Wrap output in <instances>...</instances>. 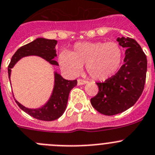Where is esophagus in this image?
Masks as SVG:
<instances>
[{"instance_id":"34e87169","label":"esophagus","mask_w":155,"mask_h":155,"mask_svg":"<svg viewBox=\"0 0 155 155\" xmlns=\"http://www.w3.org/2000/svg\"><path fill=\"white\" fill-rule=\"evenodd\" d=\"M77 82H78V85H79V86H81V85L86 84V83H87V82H88L86 80H82V79H78Z\"/></svg>"}]
</instances>
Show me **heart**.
<instances>
[{
  "instance_id": "b5f03b06",
  "label": "heart",
  "mask_w": 155,
  "mask_h": 155,
  "mask_svg": "<svg viewBox=\"0 0 155 155\" xmlns=\"http://www.w3.org/2000/svg\"><path fill=\"white\" fill-rule=\"evenodd\" d=\"M123 58L121 47L115 42H79L72 52L59 56L62 69L73 76L79 74L86 64L88 74L94 80L105 81L115 76Z\"/></svg>"
}]
</instances>
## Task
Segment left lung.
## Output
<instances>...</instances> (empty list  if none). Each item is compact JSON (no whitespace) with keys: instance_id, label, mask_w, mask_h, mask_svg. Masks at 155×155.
Instances as JSON below:
<instances>
[{"instance_id":"obj_1","label":"left lung","mask_w":155,"mask_h":155,"mask_svg":"<svg viewBox=\"0 0 155 155\" xmlns=\"http://www.w3.org/2000/svg\"><path fill=\"white\" fill-rule=\"evenodd\" d=\"M117 41L125 50L124 64L112 78L98 82L99 92L91 99L92 107L105 115H117L133 106L145 83L147 57L140 45L130 37H118Z\"/></svg>"}]
</instances>
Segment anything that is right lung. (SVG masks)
<instances>
[{
	"label": "right lung",
	"mask_w": 155,
	"mask_h": 155,
	"mask_svg": "<svg viewBox=\"0 0 155 155\" xmlns=\"http://www.w3.org/2000/svg\"><path fill=\"white\" fill-rule=\"evenodd\" d=\"M57 40L45 38H37L16 51L8 66V76L11 81V69L21 58L29 56H37L43 58L51 65L59 66L54 60L56 56V45ZM77 85V80H67L56 72H54V86L47 102L38 108H29L21 105L15 99L18 106L24 112L42 121H53L62 116L67 105L69 94L71 89Z\"/></svg>",
	"instance_id": "obj_1"
}]
</instances>
